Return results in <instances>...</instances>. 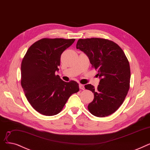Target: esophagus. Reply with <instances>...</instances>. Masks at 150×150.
Wrapping results in <instances>:
<instances>
[{
    "label": "esophagus",
    "instance_id": "34e87169",
    "mask_svg": "<svg viewBox=\"0 0 150 150\" xmlns=\"http://www.w3.org/2000/svg\"><path fill=\"white\" fill-rule=\"evenodd\" d=\"M79 88L81 90H85V87H84V85L83 84H81V83L79 84Z\"/></svg>",
    "mask_w": 150,
    "mask_h": 150
}]
</instances>
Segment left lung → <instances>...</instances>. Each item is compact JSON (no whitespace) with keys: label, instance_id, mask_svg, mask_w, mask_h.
Wrapping results in <instances>:
<instances>
[{"label":"left lung","instance_id":"1","mask_svg":"<svg viewBox=\"0 0 150 150\" xmlns=\"http://www.w3.org/2000/svg\"><path fill=\"white\" fill-rule=\"evenodd\" d=\"M76 48L89 58L91 67L101 78L96 88L91 84L85 88L94 93L88 105L96 117H108L122 105L130 87L129 63L122 49L112 41L99 38L78 40Z\"/></svg>","mask_w":150,"mask_h":150}]
</instances>
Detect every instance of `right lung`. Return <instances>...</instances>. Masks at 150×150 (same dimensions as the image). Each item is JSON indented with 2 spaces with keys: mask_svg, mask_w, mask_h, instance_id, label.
Listing matches in <instances>:
<instances>
[{
  "mask_svg": "<svg viewBox=\"0 0 150 150\" xmlns=\"http://www.w3.org/2000/svg\"><path fill=\"white\" fill-rule=\"evenodd\" d=\"M75 39L42 38L28 49L21 63V83L27 101L46 116L58 114L70 96L79 91L76 81H62L59 71L63 52Z\"/></svg>",
  "mask_w": 150,
  "mask_h": 150,
  "instance_id": "add662e5",
  "label": "right lung"
}]
</instances>
